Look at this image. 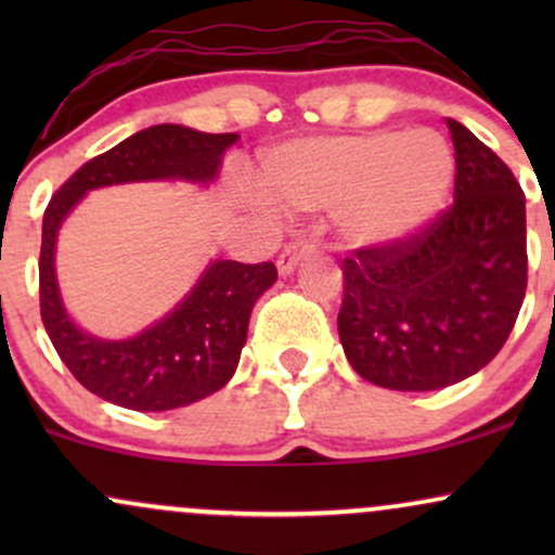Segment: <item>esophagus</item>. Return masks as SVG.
<instances>
[{
	"instance_id": "obj_1",
	"label": "esophagus",
	"mask_w": 555,
	"mask_h": 555,
	"mask_svg": "<svg viewBox=\"0 0 555 555\" xmlns=\"http://www.w3.org/2000/svg\"><path fill=\"white\" fill-rule=\"evenodd\" d=\"M310 253H313V245H310L308 240H295V242H289V245H286L284 250H282V256H279V260H276L279 271L289 273V271L295 269V266L299 263V260H302L305 256H310Z\"/></svg>"
}]
</instances>
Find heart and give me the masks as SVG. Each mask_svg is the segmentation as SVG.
<instances>
[{"label":"heart","mask_w":555,"mask_h":555,"mask_svg":"<svg viewBox=\"0 0 555 555\" xmlns=\"http://www.w3.org/2000/svg\"><path fill=\"white\" fill-rule=\"evenodd\" d=\"M260 190L295 211H336L352 247L410 240L441 211L454 182V154L433 130L305 138L263 156Z\"/></svg>","instance_id":"heart-1"}]
</instances>
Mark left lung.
I'll return each mask as SVG.
<instances>
[{
    "label": "left lung",
    "instance_id": "8db88e82",
    "mask_svg": "<svg viewBox=\"0 0 555 555\" xmlns=\"http://www.w3.org/2000/svg\"><path fill=\"white\" fill-rule=\"evenodd\" d=\"M454 203L410 240L344 258L336 323L349 365L375 386L436 391L486 367L527 289L525 193L482 140L446 119Z\"/></svg>",
    "mask_w": 555,
    "mask_h": 555
}]
</instances>
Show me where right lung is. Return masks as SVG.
<instances>
[{
  "mask_svg": "<svg viewBox=\"0 0 555 555\" xmlns=\"http://www.w3.org/2000/svg\"><path fill=\"white\" fill-rule=\"evenodd\" d=\"M237 132H197L154 125L91 158L49 201L43 214L38 295L41 321L56 354L95 397L135 412L188 406L227 386L237 371L256 299L276 282L273 263L214 260L167 318L132 339H99L73 323L54 273L62 221L88 190L143 180L211 182Z\"/></svg>",
  "mask_w": 555,
  "mask_h": 555,
  "instance_id": "1",
  "label": "right lung"
}]
</instances>
